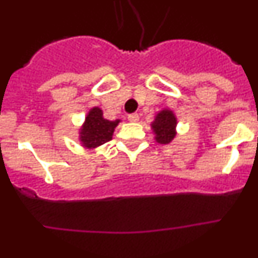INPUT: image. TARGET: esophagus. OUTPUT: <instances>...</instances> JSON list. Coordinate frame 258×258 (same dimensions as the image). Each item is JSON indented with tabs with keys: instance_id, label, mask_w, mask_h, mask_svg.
<instances>
[{
	"instance_id": "obj_1",
	"label": "esophagus",
	"mask_w": 258,
	"mask_h": 258,
	"mask_svg": "<svg viewBox=\"0 0 258 258\" xmlns=\"http://www.w3.org/2000/svg\"><path fill=\"white\" fill-rule=\"evenodd\" d=\"M127 120L132 122H137L140 120V115H138V113H131V115L127 116Z\"/></svg>"
}]
</instances>
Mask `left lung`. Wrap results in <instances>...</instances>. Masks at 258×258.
Returning <instances> with one entry per match:
<instances>
[{"instance_id":"1","label":"left lung","mask_w":258,"mask_h":258,"mask_svg":"<svg viewBox=\"0 0 258 258\" xmlns=\"http://www.w3.org/2000/svg\"><path fill=\"white\" fill-rule=\"evenodd\" d=\"M175 120L174 115L169 109H164L156 116L155 121L152 122V129L156 134V141L159 143H169L175 136Z\"/></svg>"}]
</instances>
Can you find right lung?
Returning a JSON list of instances; mask_svg holds the SVG:
<instances>
[{
    "mask_svg": "<svg viewBox=\"0 0 258 258\" xmlns=\"http://www.w3.org/2000/svg\"><path fill=\"white\" fill-rule=\"evenodd\" d=\"M118 124V120L116 121H109L103 117V112L101 108H93L89 115L86 116L85 124L81 129V137L80 140L84 143V146L92 149L97 146L104 145L112 140V134L115 131L116 125Z\"/></svg>",
    "mask_w": 258,
    "mask_h": 258,
    "instance_id": "add662e5",
    "label": "right lung"
}]
</instances>
